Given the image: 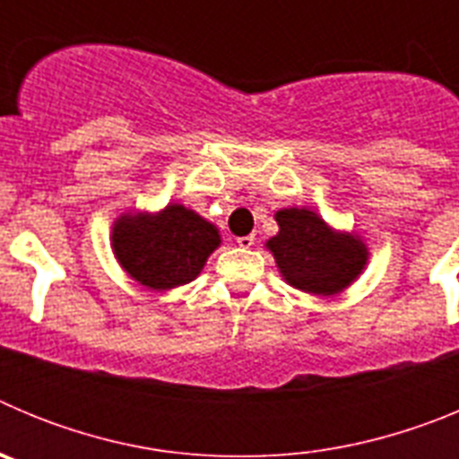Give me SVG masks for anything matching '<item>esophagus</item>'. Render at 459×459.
<instances>
[{
	"label": "esophagus",
	"mask_w": 459,
	"mask_h": 459,
	"mask_svg": "<svg viewBox=\"0 0 459 459\" xmlns=\"http://www.w3.org/2000/svg\"><path fill=\"white\" fill-rule=\"evenodd\" d=\"M237 243L241 246V248H250L255 243V234H248V237H238Z\"/></svg>",
	"instance_id": "1"
}]
</instances>
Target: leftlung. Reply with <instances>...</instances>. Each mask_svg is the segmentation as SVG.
Instances as JSON below:
<instances>
[{
	"label": "left lung",
	"mask_w": 459,
	"mask_h": 459,
	"mask_svg": "<svg viewBox=\"0 0 459 459\" xmlns=\"http://www.w3.org/2000/svg\"><path fill=\"white\" fill-rule=\"evenodd\" d=\"M278 234L266 241L287 285L315 296H335L363 273L368 246L354 232L328 225L317 211L290 206L275 211Z\"/></svg>",
	"instance_id": "1"
}]
</instances>
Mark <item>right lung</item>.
<instances>
[{"label":"right lung","mask_w":459,"mask_h":459,"mask_svg":"<svg viewBox=\"0 0 459 459\" xmlns=\"http://www.w3.org/2000/svg\"><path fill=\"white\" fill-rule=\"evenodd\" d=\"M112 253L135 282L153 291L188 285L221 246L213 222L179 202L160 211H128L112 225Z\"/></svg>","instance_id":"obj_1"}]
</instances>
